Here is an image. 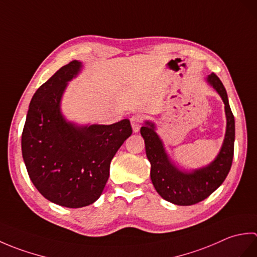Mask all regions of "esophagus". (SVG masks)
I'll list each match as a JSON object with an SVG mask.
<instances>
[{"instance_id":"1","label":"esophagus","mask_w":257,"mask_h":257,"mask_svg":"<svg viewBox=\"0 0 257 257\" xmlns=\"http://www.w3.org/2000/svg\"><path fill=\"white\" fill-rule=\"evenodd\" d=\"M130 122H132L134 133H138L140 130L141 124L144 122V117L141 116V114H134V116L130 118Z\"/></svg>"}]
</instances>
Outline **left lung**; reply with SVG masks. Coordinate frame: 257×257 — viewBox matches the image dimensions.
<instances>
[{
	"label": "left lung",
	"instance_id": "left-lung-1",
	"mask_svg": "<svg viewBox=\"0 0 257 257\" xmlns=\"http://www.w3.org/2000/svg\"><path fill=\"white\" fill-rule=\"evenodd\" d=\"M206 81L222 98L225 105L226 132L222 148L214 161L191 172L180 170L169 159L165 147L156 133L154 122L146 121L140 134L145 139L147 158L150 161V177L157 192L177 205H192L203 201L220 187L232 166L235 139V121L228 103L226 90L217 76L212 73Z\"/></svg>",
	"mask_w": 257,
	"mask_h": 257
}]
</instances>
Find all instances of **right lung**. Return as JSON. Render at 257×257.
I'll return each instance as SVG.
<instances>
[{
  "mask_svg": "<svg viewBox=\"0 0 257 257\" xmlns=\"http://www.w3.org/2000/svg\"><path fill=\"white\" fill-rule=\"evenodd\" d=\"M80 68V62H70L36 90L22 134V155L38 192L53 203L75 209L101 195L113 156L133 134L128 119L77 125L64 118L62 97Z\"/></svg>",
  "mask_w": 257,
  "mask_h": 257,
  "instance_id": "obj_1",
  "label": "right lung"
}]
</instances>
